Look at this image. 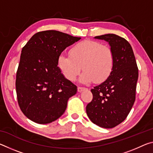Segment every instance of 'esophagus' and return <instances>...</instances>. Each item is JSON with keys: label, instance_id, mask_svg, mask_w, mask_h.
<instances>
[{"label": "esophagus", "instance_id": "1", "mask_svg": "<svg viewBox=\"0 0 153 153\" xmlns=\"http://www.w3.org/2000/svg\"><path fill=\"white\" fill-rule=\"evenodd\" d=\"M86 88H82V87H78L77 88V91L79 92H82V91H84V90H86Z\"/></svg>", "mask_w": 153, "mask_h": 153}]
</instances>
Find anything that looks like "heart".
Returning a JSON list of instances; mask_svg holds the SVG:
<instances>
[{
    "instance_id": "1",
    "label": "heart",
    "mask_w": 153,
    "mask_h": 153,
    "mask_svg": "<svg viewBox=\"0 0 153 153\" xmlns=\"http://www.w3.org/2000/svg\"><path fill=\"white\" fill-rule=\"evenodd\" d=\"M70 56L59 55L57 65L64 77L73 81L84 70L79 82L84 84L94 81L101 83L110 76L114 65L113 51L107 46L92 40L76 44L69 51Z\"/></svg>"
}]
</instances>
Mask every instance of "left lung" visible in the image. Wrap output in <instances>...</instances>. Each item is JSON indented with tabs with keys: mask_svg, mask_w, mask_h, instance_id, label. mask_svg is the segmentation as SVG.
<instances>
[{
	"mask_svg": "<svg viewBox=\"0 0 153 153\" xmlns=\"http://www.w3.org/2000/svg\"><path fill=\"white\" fill-rule=\"evenodd\" d=\"M108 43L114 56L110 76L91 90L92 100L86 106V113L92 123L112 128L126 120L136 99L138 69L129 43L113 33L94 37Z\"/></svg>",
	"mask_w": 153,
	"mask_h": 153,
	"instance_id": "8db88e82",
	"label": "left lung"
}]
</instances>
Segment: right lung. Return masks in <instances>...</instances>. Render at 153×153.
<instances>
[{"label":"right lung","instance_id":"add662e5","mask_svg":"<svg viewBox=\"0 0 153 153\" xmlns=\"http://www.w3.org/2000/svg\"><path fill=\"white\" fill-rule=\"evenodd\" d=\"M81 39L56 30L35 33L22 48L16 76L18 104L26 117L50 123L63 115L77 86L64 77L57 59L67 47Z\"/></svg>","mask_w":153,"mask_h":153}]
</instances>
